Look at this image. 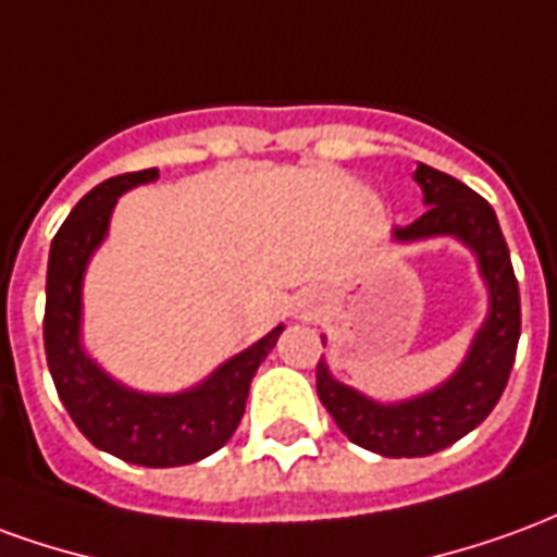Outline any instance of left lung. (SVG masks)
<instances>
[{"label":"left lung","instance_id":"obj_1","mask_svg":"<svg viewBox=\"0 0 557 557\" xmlns=\"http://www.w3.org/2000/svg\"><path fill=\"white\" fill-rule=\"evenodd\" d=\"M414 178L423 187L426 211L409 226H397V242L454 235L478 253L490 286V315L471 343L462 367L442 387L409 403L382 406L331 379L325 361L315 363V391L349 442L382 456H430L480 426L502 399L516 361L522 307L510 250L492 206L454 175L420 163Z\"/></svg>","mask_w":557,"mask_h":557}]
</instances>
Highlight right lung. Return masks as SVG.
Wrapping results in <instances>:
<instances>
[{
  "label": "right lung",
  "mask_w": 557,
  "mask_h": 557,
  "mask_svg": "<svg viewBox=\"0 0 557 557\" xmlns=\"http://www.w3.org/2000/svg\"><path fill=\"white\" fill-rule=\"evenodd\" d=\"M158 170L115 175L79 199L55 232L47 262L44 351L59 399L95 447L146 468L190 466L230 442L242 423L250 382L277 346L283 325L211 373L199 387L154 397L127 391L79 346V286L89 256L103 242L119 196L154 182Z\"/></svg>",
  "instance_id": "right-lung-1"
}]
</instances>
